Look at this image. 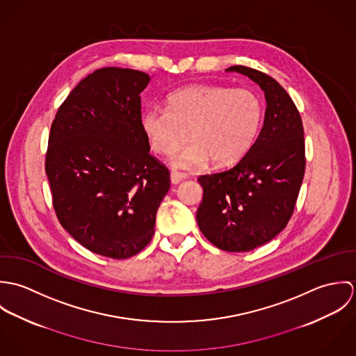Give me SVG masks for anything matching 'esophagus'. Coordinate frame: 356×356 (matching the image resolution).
<instances>
[{"label": "esophagus", "instance_id": "esophagus-1", "mask_svg": "<svg viewBox=\"0 0 356 356\" xmlns=\"http://www.w3.org/2000/svg\"><path fill=\"white\" fill-rule=\"evenodd\" d=\"M170 178H171V184L178 185V184H181L182 181H185V179L188 178V175H186L185 172H179V171L172 170V171L170 172Z\"/></svg>", "mask_w": 356, "mask_h": 356}]
</instances>
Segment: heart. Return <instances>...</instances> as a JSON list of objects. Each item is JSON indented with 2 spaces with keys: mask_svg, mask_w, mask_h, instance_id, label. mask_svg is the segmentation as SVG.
<instances>
[{
  "mask_svg": "<svg viewBox=\"0 0 356 356\" xmlns=\"http://www.w3.org/2000/svg\"><path fill=\"white\" fill-rule=\"evenodd\" d=\"M263 119V105L250 89L219 85H191L167 97V109L148 106L140 123L153 151L175 153L177 168H203L211 160L216 167L238 163L254 145Z\"/></svg>",
  "mask_w": 356,
  "mask_h": 356,
  "instance_id": "heart-1",
  "label": "heart"
}]
</instances>
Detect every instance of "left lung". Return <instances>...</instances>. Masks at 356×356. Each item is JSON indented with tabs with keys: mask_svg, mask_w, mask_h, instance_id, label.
Wrapping results in <instances>:
<instances>
[{
	"mask_svg": "<svg viewBox=\"0 0 356 356\" xmlns=\"http://www.w3.org/2000/svg\"><path fill=\"white\" fill-rule=\"evenodd\" d=\"M226 71L247 75L261 88L264 123L236 165L199 177L204 192L196 219L216 248L247 252L273 240L293 213L305 177V129L295 102L274 78L244 65Z\"/></svg>",
	"mask_w": 356,
	"mask_h": 356,
	"instance_id": "obj_1",
	"label": "left lung"
}]
</instances>
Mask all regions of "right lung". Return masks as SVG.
<instances>
[{
	"mask_svg": "<svg viewBox=\"0 0 356 356\" xmlns=\"http://www.w3.org/2000/svg\"><path fill=\"white\" fill-rule=\"evenodd\" d=\"M148 74L105 67L82 79L51 123L45 171L61 226L86 250L111 259L152 240L170 171L149 153L140 123Z\"/></svg>",
	"mask_w": 356,
	"mask_h": 356,
	"instance_id": "add662e5",
	"label": "right lung"
}]
</instances>
